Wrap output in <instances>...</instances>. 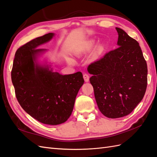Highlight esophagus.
<instances>
[{"label":"esophagus","instance_id":"obj_1","mask_svg":"<svg viewBox=\"0 0 157 157\" xmlns=\"http://www.w3.org/2000/svg\"><path fill=\"white\" fill-rule=\"evenodd\" d=\"M83 78H84V81H85L86 82H89L90 78H89V75L87 74V73H84V74L83 75Z\"/></svg>","mask_w":157,"mask_h":157}]
</instances>
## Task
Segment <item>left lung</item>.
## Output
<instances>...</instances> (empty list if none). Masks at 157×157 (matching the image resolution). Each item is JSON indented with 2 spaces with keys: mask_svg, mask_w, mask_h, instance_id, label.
Instances as JSON below:
<instances>
[{
  "mask_svg": "<svg viewBox=\"0 0 157 157\" xmlns=\"http://www.w3.org/2000/svg\"><path fill=\"white\" fill-rule=\"evenodd\" d=\"M119 47L88 67L98 107L106 117H122L142 100L148 69L139 43L116 28Z\"/></svg>",
  "mask_w": 157,
  "mask_h": 157,
  "instance_id": "1",
  "label": "left lung"
}]
</instances>
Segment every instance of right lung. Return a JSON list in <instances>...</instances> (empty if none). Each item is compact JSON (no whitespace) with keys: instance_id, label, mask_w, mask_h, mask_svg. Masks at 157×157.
<instances>
[{"instance_id":"add662e5","label":"right lung","mask_w":157,"mask_h":157,"mask_svg":"<svg viewBox=\"0 0 157 157\" xmlns=\"http://www.w3.org/2000/svg\"><path fill=\"white\" fill-rule=\"evenodd\" d=\"M48 33L17 49L11 71L16 98L24 111L47 125L65 122L71 115L76 96L84 84L82 73L61 75L38 58L47 50L38 48L53 38Z\"/></svg>"}]
</instances>
